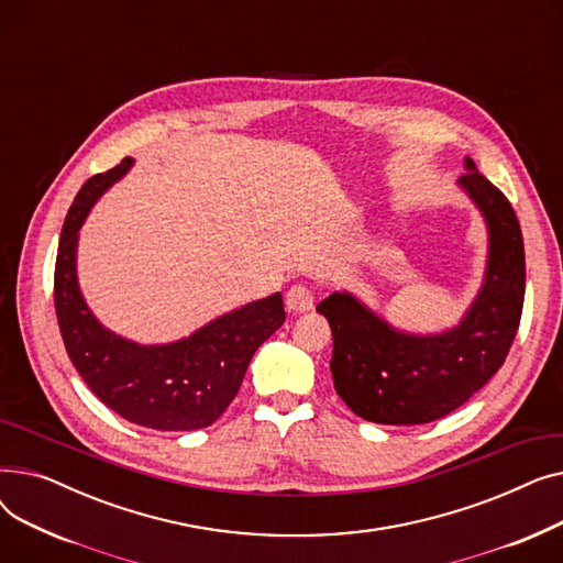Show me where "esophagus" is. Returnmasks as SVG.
I'll use <instances>...</instances> for the list:
<instances>
[{"mask_svg": "<svg viewBox=\"0 0 563 563\" xmlns=\"http://www.w3.org/2000/svg\"><path fill=\"white\" fill-rule=\"evenodd\" d=\"M285 306L291 314L308 312L314 306V291L306 285H291L285 294Z\"/></svg>", "mask_w": 563, "mask_h": 563, "instance_id": "obj_1", "label": "esophagus"}]
</instances>
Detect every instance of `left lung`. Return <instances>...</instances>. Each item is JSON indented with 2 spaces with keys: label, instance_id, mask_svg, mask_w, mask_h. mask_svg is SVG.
Segmentation results:
<instances>
[{
  "label": "left lung",
  "instance_id": "left-lung-1",
  "mask_svg": "<svg viewBox=\"0 0 563 563\" xmlns=\"http://www.w3.org/2000/svg\"><path fill=\"white\" fill-rule=\"evenodd\" d=\"M459 187L488 228L484 285L454 329L416 335L393 329L349 291L317 306L333 333L335 390L376 424H427L450 416L505 363L525 301V244L511 202L465 157Z\"/></svg>",
  "mask_w": 563,
  "mask_h": 563
}]
</instances>
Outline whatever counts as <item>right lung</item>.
I'll return each mask as SVG.
<instances>
[{
	"mask_svg": "<svg viewBox=\"0 0 563 563\" xmlns=\"http://www.w3.org/2000/svg\"><path fill=\"white\" fill-rule=\"evenodd\" d=\"M125 157L93 175L70 205L54 266V308L68 356L93 395L118 416L157 431L210 427L240 390L257 346L285 321L280 291L205 323L170 344L143 346L111 333L77 283V240L96 200L132 168Z\"/></svg>",
	"mask_w": 563,
	"mask_h": 563,
	"instance_id": "add662e5",
	"label": "right lung"
}]
</instances>
